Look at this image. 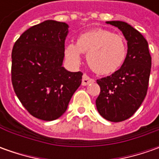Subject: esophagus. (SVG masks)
Masks as SVG:
<instances>
[{
	"label": "esophagus",
	"mask_w": 159,
	"mask_h": 159,
	"mask_svg": "<svg viewBox=\"0 0 159 159\" xmlns=\"http://www.w3.org/2000/svg\"><path fill=\"white\" fill-rule=\"evenodd\" d=\"M95 82V80H93V79H91V78H89L87 74H84L82 77V85L83 86H87V85H89L90 83H93Z\"/></svg>",
	"instance_id": "obj_1"
}]
</instances>
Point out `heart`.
<instances>
[{
    "instance_id": "obj_1",
    "label": "heart",
    "mask_w": 159,
    "mask_h": 159,
    "mask_svg": "<svg viewBox=\"0 0 159 159\" xmlns=\"http://www.w3.org/2000/svg\"><path fill=\"white\" fill-rule=\"evenodd\" d=\"M82 54H87V61L95 72L111 74L124 64L127 46L122 35L95 28L80 34L76 44H67L64 48L65 57L72 64L80 63Z\"/></svg>"
}]
</instances>
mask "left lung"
Listing matches in <instances>:
<instances>
[{
  "label": "left lung",
  "instance_id": "1",
  "mask_svg": "<svg viewBox=\"0 0 159 159\" xmlns=\"http://www.w3.org/2000/svg\"><path fill=\"white\" fill-rule=\"evenodd\" d=\"M118 27L127 40V54L120 69L97 80L101 92L95 104L102 118L120 122L132 117L147 95L150 69L148 42L136 29L122 21H108Z\"/></svg>",
  "mask_w": 159,
  "mask_h": 159
}]
</instances>
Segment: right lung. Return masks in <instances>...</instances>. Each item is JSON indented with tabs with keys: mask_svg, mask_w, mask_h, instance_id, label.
<instances>
[{
	"mask_svg": "<svg viewBox=\"0 0 159 159\" xmlns=\"http://www.w3.org/2000/svg\"><path fill=\"white\" fill-rule=\"evenodd\" d=\"M68 25L46 20L27 29L14 44L11 81L23 106L37 119L51 121L67 110L83 73L63 67Z\"/></svg>",
	"mask_w": 159,
	"mask_h": 159,
	"instance_id": "obj_1",
	"label": "right lung"
}]
</instances>
